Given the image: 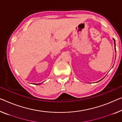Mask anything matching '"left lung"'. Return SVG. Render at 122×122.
Listing matches in <instances>:
<instances>
[{
	"label": "left lung",
	"instance_id": "obj_1",
	"mask_svg": "<svg viewBox=\"0 0 122 122\" xmlns=\"http://www.w3.org/2000/svg\"><path fill=\"white\" fill-rule=\"evenodd\" d=\"M113 40H114V42H115V40L114 39H113ZM115 46H116V45H115ZM115 48H116V47H115Z\"/></svg>",
	"mask_w": 122,
	"mask_h": 122
}]
</instances>
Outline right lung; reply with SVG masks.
<instances>
[{
    "label": "right lung",
    "mask_w": 122,
    "mask_h": 122,
    "mask_svg": "<svg viewBox=\"0 0 122 122\" xmlns=\"http://www.w3.org/2000/svg\"><path fill=\"white\" fill-rule=\"evenodd\" d=\"M39 84H40V83H39ZM39 84H36V85H39Z\"/></svg>",
    "instance_id": "right-lung-1"
}]
</instances>
